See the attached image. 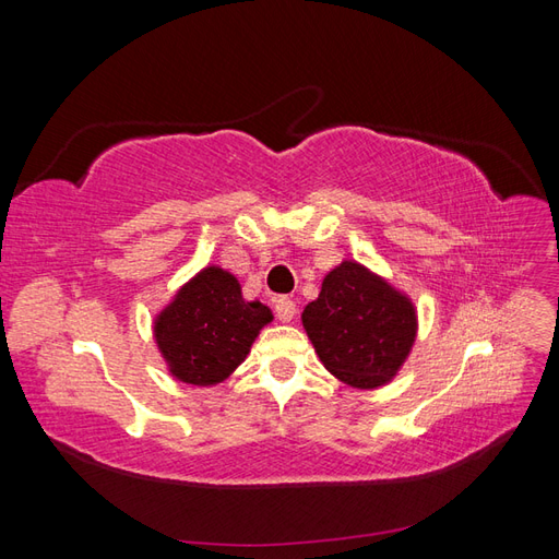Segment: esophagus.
I'll use <instances>...</instances> for the list:
<instances>
[{
	"instance_id": "1",
	"label": "esophagus",
	"mask_w": 559,
	"mask_h": 559,
	"mask_svg": "<svg viewBox=\"0 0 559 559\" xmlns=\"http://www.w3.org/2000/svg\"><path fill=\"white\" fill-rule=\"evenodd\" d=\"M275 314L280 321H292L296 314V302L286 296H280L275 300Z\"/></svg>"
}]
</instances>
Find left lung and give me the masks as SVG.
<instances>
[{"label":"left lung","mask_w":559,"mask_h":559,"mask_svg":"<svg viewBox=\"0 0 559 559\" xmlns=\"http://www.w3.org/2000/svg\"><path fill=\"white\" fill-rule=\"evenodd\" d=\"M310 341L335 378L373 389L392 380L415 341L411 300L345 261L326 275L321 294L302 312Z\"/></svg>","instance_id":"obj_1"}]
</instances>
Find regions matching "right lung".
<instances>
[{
    "label": "right lung",
    "mask_w": 559,
    "mask_h": 559,
    "mask_svg": "<svg viewBox=\"0 0 559 559\" xmlns=\"http://www.w3.org/2000/svg\"><path fill=\"white\" fill-rule=\"evenodd\" d=\"M270 319L263 302L242 298L230 273L205 267L158 317L156 341L181 382L216 384L245 361Z\"/></svg>",
    "instance_id": "add662e5"
}]
</instances>
